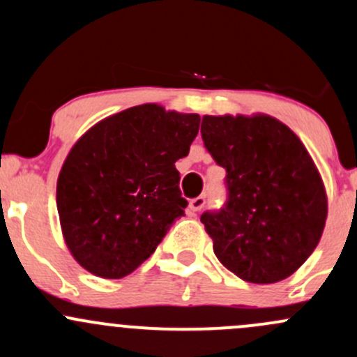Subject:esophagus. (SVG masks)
Segmentation results:
<instances>
[{
    "mask_svg": "<svg viewBox=\"0 0 357 357\" xmlns=\"http://www.w3.org/2000/svg\"><path fill=\"white\" fill-rule=\"evenodd\" d=\"M204 206H206V199L202 197V195H199V197H195L189 202V208L192 213H199V211L204 208Z\"/></svg>",
    "mask_w": 357,
    "mask_h": 357,
    "instance_id": "esophagus-1",
    "label": "esophagus"
}]
</instances>
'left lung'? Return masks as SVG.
<instances>
[{
    "label": "left lung",
    "instance_id": "8db88e82",
    "mask_svg": "<svg viewBox=\"0 0 357 357\" xmlns=\"http://www.w3.org/2000/svg\"><path fill=\"white\" fill-rule=\"evenodd\" d=\"M202 141L226 170V202L202 213L214 254L255 284L286 279L312 255L327 195L300 137L269 116H204Z\"/></svg>",
    "mask_w": 357,
    "mask_h": 357
}]
</instances>
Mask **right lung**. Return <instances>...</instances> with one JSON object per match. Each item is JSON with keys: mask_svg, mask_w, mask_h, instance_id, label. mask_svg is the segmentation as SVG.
Listing matches in <instances>:
<instances>
[{"mask_svg": "<svg viewBox=\"0 0 357 357\" xmlns=\"http://www.w3.org/2000/svg\"><path fill=\"white\" fill-rule=\"evenodd\" d=\"M199 121L146 103L79 137L57 178L61 228L79 266L121 279L156 250L187 208L175 162L189 155Z\"/></svg>", "mask_w": 357, "mask_h": 357, "instance_id": "add662e5", "label": "right lung"}]
</instances>
